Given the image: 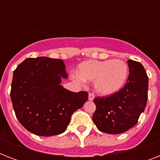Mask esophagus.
<instances>
[{
    "label": "esophagus",
    "mask_w": 160,
    "mask_h": 160,
    "mask_svg": "<svg viewBox=\"0 0 160 160\" xmlns=\"http://www.w3.org/2000/svg\"><path fill=\"white\" fill-rule=\"evenodd\" d=\"M95 99V95L93 93H89V100H93Z\"/></svg>",
    "instance_id": "34e87169"
}]
</instances>
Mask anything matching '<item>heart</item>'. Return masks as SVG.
Instances as JSON below:
<instances>
[{"label":"heart","instance_id":"b5f03b06","mask_svg":"<svg viewBox=\"0 0 160 160\" xmlns=\"http://www.w3.org/2000/svg\"><path fill=\"white\" fill-rule=\"evenodd\" d=\"M79 73L74 72L70 77L74 82L84 84L94 80L95 91L101 95H111L121 90L129 77V65L120 59H107L83 61Z\"/></svg>","mask_w":160,"mask_h":160}]
</instances>
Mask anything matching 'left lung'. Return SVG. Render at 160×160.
Listing matches in <instances>:
<instances>
[{
  "label": "left lung",
  "mask_w": 160,
  "mask_h": 160,
  "mask_svg": "<svg viewBox=\"0 0 160 160\" xmlns=\"http://www.w3.org/2000/svg\"><path fill=\"white\" fill-rule=\"evenodd\" d=\"M129 77L119 92L108 97L95 98L93 121L99 130L111 134L124 133L138 123L148 100L149 78L144 66L128 60Z\"/></svg>",
  "instance_id": "obj_1"
}]
</instances>
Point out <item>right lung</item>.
<instances>
[{"instance_id": "add662e5", "label": "right lung", "mask_w": 160, "mask_h": 160, "mask_svg": "<svg viewBox=\"0 0 160 160\" xmlns=\"http://www.w3.org/2000/svg\"><path fill=\"white\" fill-rule=\"evenodd\" d=\"M64 61L49 57L27 58L14 70L11 99L16 118L39 136L62 134L70 117L88 100V93L63 87L67 79Z\"/></svg>"}]
</instances>
